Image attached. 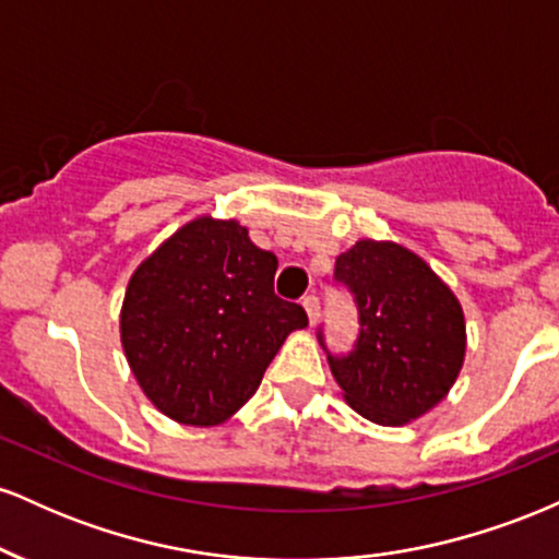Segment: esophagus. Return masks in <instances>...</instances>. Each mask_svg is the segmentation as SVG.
Listing matches in <instances>:
<instances>
[{
    "label": "esophagus",
    "mask_w": 559,
    "mask_h": 559,
    "mask_svg": "<svg viewBox=\"0 0 559 559\" xmlns=\"http://www.w3.org/2000/svg\"><path fill=\"white\" fill-rule=\"evenodd\" d=\"M301 307H305L307 318H310V325H316V320L320 316V301H318L316 294H310V297L301 299Z\"/></svg>",
    "instance_id": "obj_1"
}]
</instances>
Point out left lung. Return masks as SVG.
<instances>
[{"label": "left lung", "mask_w": 559, "mask_h": 559, "mask_svg": "<svg viewBox=\"0 0 559 559\" xmlns=\"http://www.w3.org/2000/svg\"><path fill=\"white\" fill-rule=\"evenodd\" d=\"M333 278L360 312L355 349L329 355L349 407L378 426H407L433 409L465 360V316L452 288L407 247L373 239L338 254Z\"/></svg>", "instance_id": "1"}]
</instances>
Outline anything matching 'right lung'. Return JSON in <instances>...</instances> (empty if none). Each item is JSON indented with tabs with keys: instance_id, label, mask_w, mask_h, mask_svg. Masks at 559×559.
I'll list each match as a JSON object with an SVG mask.
<instances>
[{
	"instance_id": "right-lung-1",
	"label": "right lung",
	"mask_w": 559,
	"mask_h": 559,
	"mask_svg": "<svg viewBox=\"0 0 559 559\" xmlns=\"http://www.w3.org/2000/svg\"><path fill=\"white\" fill-rule=\"evenodd\" d=\"M278 260L239 221L202 215L133 271L120 342L141 391L183 426L239 413L307 312L275 297Z\"/></svg>"
}]
</instances>
